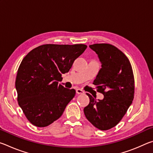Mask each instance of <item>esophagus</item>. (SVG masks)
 Segmentation results:
<instances>
[{"label":"esophagus","mask_w":153,"mask_h":153,"mask_svg":"<svg viewBox=\"0 0 153 153\" xmlns=\"http://www.w3.org/2000/svg\"><path fill=\"white\" fill-rule=\"evenodd\" d=\"M76 93H77V94H84V90H81V89H79V88H77V89H76Z\"/></svg>","instance_id":"obj_1"}]
</instances>
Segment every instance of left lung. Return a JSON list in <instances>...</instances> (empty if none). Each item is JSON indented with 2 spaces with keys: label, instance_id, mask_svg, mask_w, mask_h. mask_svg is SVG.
Instances as JSON below:
<instances>
[{
  "label": "left lung",
  "instance_id": "8db88e82",
  "mask_svg": "<svg viewBox=\"0 0 153 153\" xmlns=\"http://www.w3.org/2000/svg\"><path fill=\"white\" fill-rule=\"evenodd\" d=\"M90 48L98 55L101 62L93 84L104 95L96 100L87 93L89 105L84 108L85 116L100 130L115 127L125 115L134 97V77L128 57L120 50L109 44H94Z\"/></svg>",
  "mask_w": 153,
  "mask_h": 153
}]
</instances>
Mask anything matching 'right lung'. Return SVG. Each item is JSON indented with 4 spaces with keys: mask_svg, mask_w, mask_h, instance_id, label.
<instances>
[{
    "mask_svg": "<svg viewBox=\"0 0 153 153\" xmlns=\"http://www.w3.org/2000/svg\"><path fill=\"white\" fill-rule=\"evenodd\" d=\"M87 48L85 45H44L23 59L15 80L17 101L33 126H48L61 117L76 90L58 84L74 61Z\"/></svg>",
    "mask_w": 153,
    "mask_h": 153,
    "instance_id": "right-lung-1",
    "label": "right lung"
}]
</instances>
